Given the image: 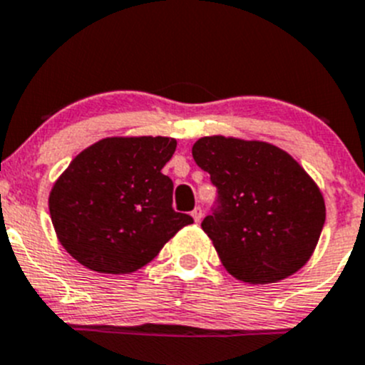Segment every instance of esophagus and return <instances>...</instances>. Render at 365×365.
Masks as SVG:
<instances>
[{
  "label": "esophagus",
  "instance_id": "esophagus-1",
  "mask_svg": "<svg viewBox=\"0 0 365 365\" xmlns=\"http://www.w3.org/2000/svg\"><path fill=\"white\" fill-rule=\"evenodd\" d=\"M190 214H192L194 221H196V223H200V221H202V217H203V209H202V207H196V209H194Z\"/></svg>",
  "mask_w": 365,
  "mask_h": 365
}]
</instances>
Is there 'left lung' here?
I'll use <instances>...</instances> for the list:
<instances>
[{
    "label": "left lung",
    "instance_id": "8db88e82",
    "mask_svg": "<svg viewBox=\"0 0 365 365\" xmlns=\"http://www.w3.org/2000/svg\"><path fill=\"white\" fill-rule=\"evenodd\" d=\"M192 158L216 187L202 229L230 275L277 282L306 264L321 237V190L288 153L267 142L205 136Z\"/></svg>",
    "mask_w": 365,
    "mask_h": 365
}]
</instances>
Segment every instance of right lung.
I'll list each match as a JSON object with an SVG mask.
<instances>
[{
    "label": "right lung",
    "instance_id": "right-lung-1",
    "mask_svg": "<svg viewBox=\"0 0 365 365\" xmlns=\"http://www.w3.org/2000/svg\"><path fill=\"white\" fill-rule=\"evenodd\" d=\"M175 138H104L75 156L50 192V216L71 257L101 274L145 267L189 214L173 209V180L162 173Z\"/></svg>",
    "mask_w": 365,
    "mask_h": 365
}]
</instances>
